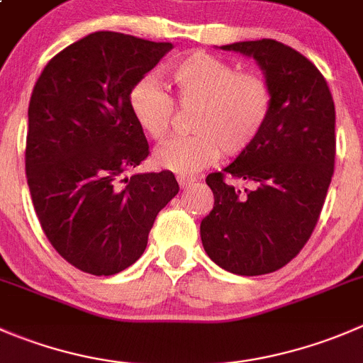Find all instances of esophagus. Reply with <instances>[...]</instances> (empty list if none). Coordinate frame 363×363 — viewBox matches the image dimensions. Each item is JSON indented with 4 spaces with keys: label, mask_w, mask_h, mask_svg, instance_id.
<instances>
[{
    "label": "esophagus",
    "mask_w": 363,
    "mask_h": 363,
    "mask_svg": "<svg viewBox=\"0 0 363 363\" xmlns=\"http://www.w3.org/2000/svg\"><path fill=\"white\" fill-rule=\"evenodd\" d=\"M177 181H179V184H181V188L186 189V188H189L191 184H195L196 179L195 177H186V175H179Z\"/></svg>",
    "instance_id": "1"
}]
</instances>
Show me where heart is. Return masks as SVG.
I'll return each instance as SVG.
<instances>
[{"label":"heart","instance_id":"heart-1","mask_svg":"<svg viewBox=\"0 0 363 363\" xmlns=\"http://www.w3.org/2000/svg\"><path fill=\"white\" fill-rule=\"evenodd\" d=\"M167 74L179 106L195 108V135L161 147L154 156L157 167L191 175L213 164L221 152L235 157L255 145L275 106V90L264 74L239 70L235 63L206 51L184 56ZM129 110L150 140L167 138L175 108L156 81L147 77L131 88Z\"/></svg>","mask_w":363,"mask_h":363}]
</instances>
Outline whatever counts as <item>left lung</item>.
<instances>
[{"label": "left lung", "instance_id": "obj_1", "mask_svg": "<svg viewBox=\"0 0 363 363\" xmlns=\"http://www.w3.org/2000/svg\"><path fill=\"white\" fill-rule=\"evenodd\" d=\"M225 51L252 56L275 90V106L252 149L207 175L214 207L200 223L211 260L242 277L286 266L312 235L335 164V106L326 79L282 42H234ZM252 184L245 192L224 182Z\"/></svg>", "mask_w": 363, "mask_h": 363}]
</instances>
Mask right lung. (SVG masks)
Wrapping results in <instances>:
<instances>
[{"label":"right lung","mask_w":363,"mask_h":363,"mask_svg":"<svg viewBox=\"0 0 363 363\" xmlns=\"http://www.w3.org/2000/svg\"><path fill=\"white\" fill-rule=\"evenodd\" d=\"M174 45L96 31L49 60L28 108L26 177L52 248L110 277L145 252L157 213L179 193L172 172L135 174L149 156L131 88Z\"/></svg>","instance_id":"1"}]
</instances>
